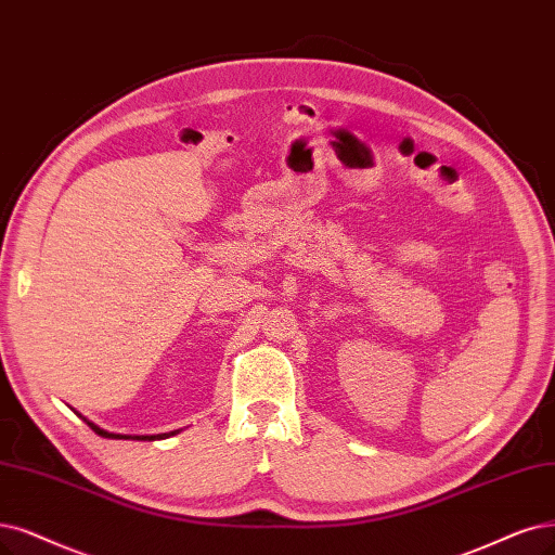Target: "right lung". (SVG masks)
Instances as JSON below:
<instances>
[{"label":"right lung","mask_w":555,"mask_h":555,"mask_svg":"<svg viewBox=\"0 0 555 555\" xmlns=\"http://www.w3.org/2000/svg\"><path fill=\"white\" fill-rule=\"evenodd\" d=\"M85 418V416H81ZM87 421V425L93 429L95 435H100V437H105V439H137V441H155V439H167V437H173L178 429H173V433H164V435H139V437H130V435H114V433H107V429H102V427H98L95 423H91L89 418H85Z\"/></svg>","instance_id":"add662e5"}]
</instances>
